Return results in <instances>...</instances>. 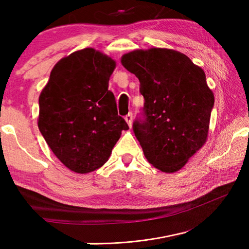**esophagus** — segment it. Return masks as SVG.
<instances>
[{
    "label": "esophagus",
    "mask_w": 249,
    "mask_h": 249,
    "mask_svg": "<svg viewBox=\"0 0 249 249\" xmlns=\"http://www.w3.org/2000/svg\"><path fill=\"white\" fill-rule=\"evenodd\" d=\"M125 121H126V123L128 124L129 127H132V123H133V114H132V113H128V114L125 116Z\"/></svg>",
    "instance_id": "1"
}]
</instances>
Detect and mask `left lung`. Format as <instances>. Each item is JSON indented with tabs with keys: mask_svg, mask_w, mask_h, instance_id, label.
I'll return each mask as SVG.
<instances>
[{
	"mask_svg": "<svg viewBox=\"0 0 249 249\" xmlns=\"http://www.w3.org/2000/svg\"><path fill=\"white\" fill-rule=\"evenodd\" d=\"M121 62L145 99V120L133 129L146 159L167 174L180 170L208 140L214 94L203 69L167 48L133 50Z\"/></svg>",
	"mask_w": 249,
	"mask_h": 249,
	"instance_id": "obj_1",
	"label": "left lung"
}]
</instances>
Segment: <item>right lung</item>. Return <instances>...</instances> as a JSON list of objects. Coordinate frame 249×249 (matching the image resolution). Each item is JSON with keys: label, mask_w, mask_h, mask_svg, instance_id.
<instances>
[{"label": "right lung", "mask_w": 249, "mask_h": 249, "mask_svg": "<svg viewBox=\"0 0 249 249\" xmlns=\"http://www.w3.org/2000/svg\"><path fill=\"white\" fill-rule=\"evenodd\" d=\"M114 59L93 48L60 59L39 95L38 128L54 156L71 171L102 167L128 125L108 91Z\"/></svg>", "instance_id": "right-lung-1"}]
</instances>
